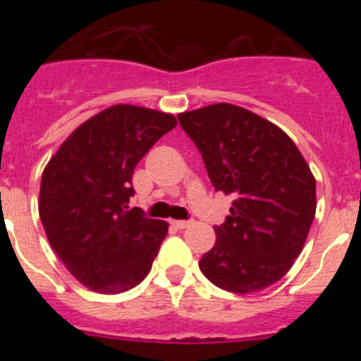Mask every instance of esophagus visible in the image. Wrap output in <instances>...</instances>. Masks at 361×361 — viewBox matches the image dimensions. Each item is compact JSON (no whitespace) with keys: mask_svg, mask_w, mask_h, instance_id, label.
<instances>
[{"mask_svg":"<svg viewBox=\"0 0 361 361\" xmlns=\"http://www.w3.org/2000/svg\"><path fill=\"white\" fill-rule=\"evenodd\" d=\"M190 224H191L190 220H171V226L177 229H186Z\"/></svg>","mask_w":361,"mask_h":361,"instance_id":"1","label":"esophagus"}]
</instances>
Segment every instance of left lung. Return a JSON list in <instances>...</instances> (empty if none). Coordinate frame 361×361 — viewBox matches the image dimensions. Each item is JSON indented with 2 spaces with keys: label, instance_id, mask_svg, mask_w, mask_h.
<instances>
[{
  "label": "left lung",
  "instance_id": "obj_1",
  "mask_svg": "<svg viewBox=\"0 0 361 361\" xmlns=\"http://www.w3.org/2000/svg\"><path fill=\"white\" fill-rule=\"evenodd\" d=\"M216 191L235 200L200 271L216 288L255 293L302 253L317 212V180L286 132L245 108L216 103L178 114Z\"/></svg>",
  "mask_w": 361,
  "mask_h": 361
}]
</instances>
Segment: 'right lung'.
<instances>
[{
  "label": "right lung",
  "instance_id": "1",
  "mask_svg": "<svg viewBox=\"0 0 361 361\" xmlns=\"http://www.w3.org/2000/svg\"><path fill=\"white\" fill-rule=\"evenodd\" d=\"M171 114L116 104L73 130L41 177L39 216L52 250L82 286L128 291L152 269L164 220L130 209L133 170L164 133Z\"/></svg>",
  "mask_w": 361,
  "mask_h": 361
}]
</instances>
